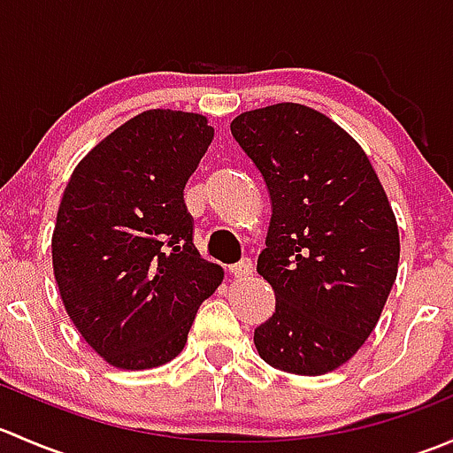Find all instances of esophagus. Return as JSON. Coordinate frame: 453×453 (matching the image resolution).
Masks as SVG:
<instances>
[{
	"instance_id": "obj_1",
	"label": "esophagus",
	"mask_w": 453,
	"mask_h": 453,
	"mask_svg": "<svg viewBox=\"0 0 453 453\" xmlns=\"http://www.w3.org/2000/svg\"><path fill=\"white\" fill-rule=\"evenodd\" d=\"M252 272H254V267H252V260L250 258H243L241 260V263H236V265H232L230 267V276L232 278H250L252 276Z\"/></svg>"
}]
</instances>
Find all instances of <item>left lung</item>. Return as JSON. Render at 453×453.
Wrapping results in <instances>:
<instances>
[{
	"label": "left lung",
	"instance_id": "8db88e82",
	"mask_svg": "<svg viewBox=\"0 0 453 453\" xmlns=\"http://www.w3.org/2000/svg\"><path fill=\"white\" fill-rule=\"evenodd\" d=\"M232 135L272 199L256 272L276 311L254 331L269 366L318 377L349 362L381 318L399 267V227L368 155L298 103L236 116Z\"/></svg>",
	"mask_w": 453,
	"mask_h": 453
}]
</instances>
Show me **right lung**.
I'll list each match as a JSON object with an SVG mask.
<instances>
[{"instance_id": "1", "label": "right lung", "mask_w": 453, "mask_h": 453, "mask_svg": "<svg viewBox=\"0 0 453 453\" xmlns=\"http://www.w3.org/2000/svg\"><path fill=\"white\" fill-rule=\"evenodd\" d=\"M214 138L203 116L142 111L72 173L52 234L63 304L83 340L122 370L157 368L184 349L223 269L193 243L188 177Z\"/></svg>"}]
</instances>
